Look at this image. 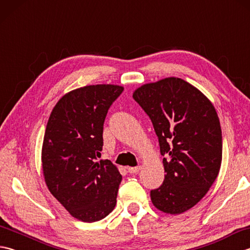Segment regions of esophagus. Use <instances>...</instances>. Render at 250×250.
I'll return each instance as SVG.
<instances>
[{
	"mask_svg": "<svg viewBox=\"0 0 250 250\" xmlns=\"http://www.w3.org/2000/svg\"><path fill=\"white\" fill-rule=\"evenodd\" d=\"M141 171V167H128V172L130 174H136L139 173Z\"/></svg>",
	"mask_w": 250,
	"mask_h": 250,
	"instance_id": "1",
	"label": "esophagus"
}]
</instances>
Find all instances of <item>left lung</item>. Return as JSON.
Instances as JSON below:
<instances>
[{"label":"left lung","instance_id":"left-lung-1","mask_svg":"<svg viewBox=\"0 0 250 250\" xmlns=\"http://www.w3.org/2000/svg\"><path fill=\"white\" fill-rule=\"evenodd\" d=\"M133 99L149 117L159 140L166 176L150 191L152 204L167 214L193 207L218 176L222 136L210 101L176 77L146 83Z\"/></svg>","mask_w":250,"mask_h":250}]
</instances>
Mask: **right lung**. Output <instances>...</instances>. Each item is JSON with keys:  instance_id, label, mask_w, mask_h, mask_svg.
<instances>
[{"instance_id": "1", "label": "right lung", "mask_w": 250, "mask_h": 250, "mask_svg": "<svg viewBox=\"0 0 250 250\" xmlns=\"http://www.w3.org/2000/svg\"><path fill=\"white\" fill-rule=\"evenodd\" d=\"M124 88L86 86L66 93L47 122L42 163L52 195L83 222L105 218L116 206L121 175L109 160H101L107 111Z\"/></svg>"}]
</instances>
